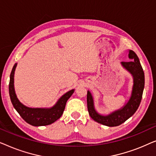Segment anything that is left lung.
I'll use <instances>...</instances> for the list:
<instances>
[{
    "instance_id": "left-lung-1",
    "label": "left lung",
    "mask_w": 156,
    "mask_h": 156,
    "mask_svg": "<svg viewBox=\"0 0 156 156\" xmlns=\"http://www.w3.org/2000/svg\"><path fill=\"white\" fill-rule=\"evenodd\" d=\"M129 62H121V65L131 74L133 77V87L131 94L127 103L121 108L108 115H101L95 109L93 96L87 91V108L91 118L97 123L107 126H117L131 117L138 109L141 101L145 85L144 72L139 59L133 50H129Z\"/></svg>"
}]
</instances>
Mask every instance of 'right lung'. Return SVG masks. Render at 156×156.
I'll return each instance as SVG.
<instances>
[{
    "instance_id": "1",
    "label": "right lung",
    "mask_w": 156,
    "mask_h": 156,
    "mask_svg": "<svg viewBox=\"0 0 156 156\" xmlns=\"http://www.w3.org/2000/svg\"><path fill=\"white\" fill-rule=\"evenodd\" d=\"M17 63L12 67L10 76L9 94L10 100L20 116L27 123L34 126L50 125L60 118L65 108L67 100L74 93V89L67 91L57 100V103L50 108H30L21 103L17 97L14 88V74Z\"/></svg>"
}]
</instances>
